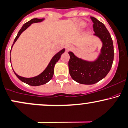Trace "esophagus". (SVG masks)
<instances>
[{
	"label": "esophagus",
	"instance_id": "34e87169",
	"mask_svg": "<svg viewBox=\"0 0 128 128\" xmlns=\"http://www.w3.org/2000/svg\"><path fill=\"white\" fill-rule=\"evenodd\" d=\"M65 47H66V50H67V51H69V50H70L72 49V47L70 45H66Z\"/></svg>",
	"mask_w": 128,
	"mask_h": 128
}]
</instances>
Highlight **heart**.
Instances as JSON below:
<instances>
[{
	"instance_id": "1",
	"label": "heart",
	"mask_w": 128,
	"mask_h": 128,
	"mask_svg": "<svg viewBox=\"0 0 128 128\" xmlns=\"http://www.w3.org/2000/svg\"><path fill=\"white\" fill-rule=\"evenodd\" d=\"M79 25H80V27L84 28V27H85L86 26V24L84 22H81L79 24Z\"/></svg>"
}]
</instances>
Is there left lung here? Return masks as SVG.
Listing matches in <instances>:
<instances>
[{"mask_svg": "<svg viewBox=\"0 0 128 128\" xmlns=\"http://www.w3.org/2000/svg\"><path fill=\"white\" fill-rule=\"evenodd\" d=\"M94 35L103 42L101 53L95 61L89 62L77 58L71 52H68V69L72 78L83 84H94L104 78L111 68L114 61V46L110 33L102 22L94 17Z\"/></svg>", "mask_w": 128, "mask_h": 128, "instance_id": "8db88e82", "label": "left lung"}]
</instances>
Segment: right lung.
Returning <instances> with one entry per match:
<instances>
[{
    "label": "right lung",
    "instance_id": "right-lung-1",
    "mask_svg": "<svg viewBox=\"0 0 128 128\" xmlns=\"http://www.w3.org/2000/svg\"><path fill=\"white\" fill-rule=\"evenodd\" d=\"M44 19L34 18V19H32V20H30V21L26 22V23H25V24H24L23 26H22V28H20V30H19V32H18V35L16 36V38L14 39V40L13 44H12V47L13 46L14 44L16 42L17 39H18V38L19 37V36H20L21 33H22L24 31L26 30L29 26H30V25L32 24L42 22ZM11 50H12V49H11ZM64 51H65V49L63 48L62 50H61V51L56 53V54L52 58V59L51 60V61H50L48 65L47 66V68H46V69L43 71V72H42L40 75L36 76L33 77V78H24V77H22L18 75V74H16V73H15V72H14L16 76L18 77L20 81L25 82V83L27 84L33 86H38L44 84H46L47 82H48V81H50V80H51L52 78L53 74H54V65H55L56 63L58 61V60L60 59L61 54H62L63 53H64Z\"/></svg>",
    "mask_w": 128,
    "mask_h": 128
}]
</instances>
